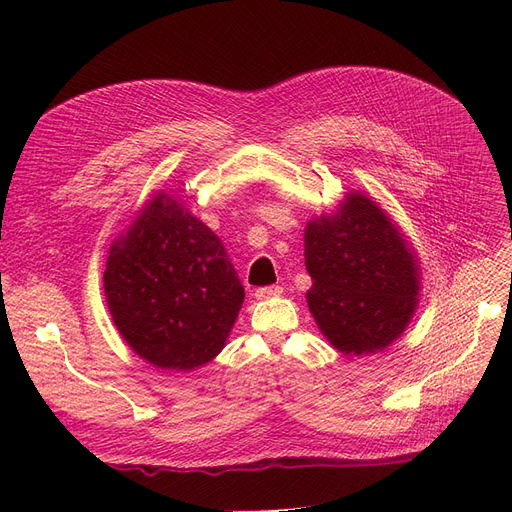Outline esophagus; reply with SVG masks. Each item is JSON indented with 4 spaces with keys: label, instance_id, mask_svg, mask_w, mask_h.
I'll return each mask as SVG.
<instances>
[{
    "label": "esophagus",
    "instance_id": "esophagus-1",
    "mask_svg": "<svg viewBox=\"0 0 512 512\" xmlns=\"http://www.w3.org/2000/svg\"><path fill=\"white\" fill-rule=\"evenodd\" d=\"M282 294V286H261L255 290L257 299H272V297H280Z\"/></svg>",
    "mask_w": 512,
    "mask_h": 512
}]
</instances>
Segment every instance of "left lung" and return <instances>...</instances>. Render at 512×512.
Returning a JSON list of instances; mask_svg holds the SVG:
<instances>
[{"mask_svg":"<svg viewBox=\"0 0 512 512\" xmlns=\"http://www.w3.org/2000/svg\"><path fill=\"white\" fill-rule=\"evenodd\" d=\"M305 265L309 309L340 353H375L407 328L419 292L417 259L365 195H348L334 215L307 224Z\"/></svg>","mask_w":512,"mask_h":512,"instance_id":"obj_1","label":"left lung"}]
</instances>
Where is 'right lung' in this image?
Returning <instances> with one entry per match:
<instances>
[{"label":"right lung","mask_w":512,"mask_h":512,"mask_svg":"<svg viewBox=\"0 0 512 512\" xmlns=\"http://www.w3.org/2000/svg\"><path fill=\"white\" fill-rule=\"evenodd\" d=\"M103 288L132 351L180 371L222 351L245 299L222 240L166 193L110 249Z\"/></svg>","instance_id":"add662e5"}]
</instances>
